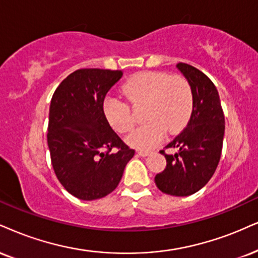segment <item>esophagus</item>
I'll return each instance as SVG.
<instances>
[{
  "label": "esophagus",
  "instance_id": "obj_1",
  "mask_svg": "<svg viewBox=\"0 0 258 258\" xmlns=\"http://www.w3.org/2000/svg\"><path fill=\"white\" fill-rule=\"evenodd\" d=\"M138 153L140 157H147V155L151 154V151H139Z\"/></svg>",
  "mask_w": 258,
  "mask_h": 258
}]
</instances>
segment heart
I'll return each mask as SVG.
<instances>
[{"mask_svg":"<svg viewBox=\"0 0 258 258\" xmlns=\"http://www.w3.org/2000/svg\"><path fill=\"white\" fill-rule=\"evenodd\" d=\"M123 92L135 104H145L144 119L126 138L132 147L148 149L157 146L165 134L174 135L185 128L194 109L191 86L182 76L165 73L144 72L129 79ZM103 111L110 125L118 133H128L134 125L130 107L114 97L104 100Z\"/></svg>","mask_w":258,"mask_h":258,"instance_id":"heart-1","label":"heart"}]
</instances>
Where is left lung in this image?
<instances>
[{"instance_id":"8db88e82","label":"left lung","mask_w":258,"mask_h":258,"mask_svg":"<svg viewBox=\"0 0 258 258\" xmlns=\"http://www.w3.org/2000/svg\"><path fill=\"white\" fill-rule=\"evenodd\" d=\"M179 71L191 86L194 109L186 128L166 148H178L166 158V167L154 180L159 190L172 196H189L208 183L221 157L225 116L217 87L195 67L178 63Z\"/></svg>"}]
</instances>
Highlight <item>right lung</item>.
Segmentation results:
<instances>
[{"instance_id": "add662e5", "label": "right lung", "mask_w": 258, "mask_h": 258, "mask_svg": "<svg viewBox=\"0 0 258 258\" xmlns=\"http://www.w3.org/2000/svg\"><path fill=\"white\" fill-rule=\"evenodd\" d=\"M122 75V71L79 69L59 84L50 103L47 146L53 171L67 191L85 201L112 192L135 154L103 111L105 95Z\"/></svg>"}]
</instances>
